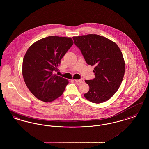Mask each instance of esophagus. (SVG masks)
<instances>
[{
  "label": "esophagus",
  "instance_id": "34e87169",
  "mask_svg": "<svg viewBox=\"0 0 149 149\" xmlns=\"http://www.w3.org/2000/svg\"><path fill=\"white\" fill-rule=\"evenodd\" d=\"M75 81H76V82H77V83H83L84 82V80L83 79H76V80H75Z\"/></svg>",
  "mask_w": 149,
  "mask_h": 149
}]
</instances>
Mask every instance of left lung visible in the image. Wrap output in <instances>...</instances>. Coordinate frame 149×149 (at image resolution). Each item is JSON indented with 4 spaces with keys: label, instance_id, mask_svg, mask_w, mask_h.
<instances>
[{
    "label": "left lung",
    "instance_id": "8db88e82",
    "mask_svg": "<svg viewBox=\"0 0 149 149\" xmlns=\"http://www.w3.org/2000/svg\"><path fill=\"white\" fill-rule=\"evenodd\" d=\"M72 38L86 63L95 66V78L85 80L89 86L85 98L94 103L106 102L117 91L124 77L125 63L121 51L116 43L98 35Z\"/></svg>",
    "mask_w": 149,
    "mask_h": 149
}]
</instances>
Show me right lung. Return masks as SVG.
Here are the masks:
<instances>
[{"mask_svg": "<svg viewBox=\"0 0 149 149\" xmlns=\"http://www.w3.org/2000/svg\"><path fill=\"white\" fill-rule=\"evenodd\" d=\"M70 37L51 36L33 43L23 60L22 74L30 92L37 98L50 102L60 97L69 81L54 74L61 58L73 45Z\"/></svg>", "mask_w": 149, "mask_h": 149, "instance_id": "1", "label": "right lung"}]
</instances>
